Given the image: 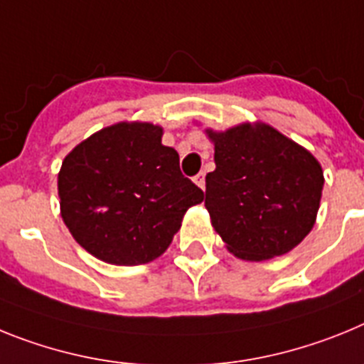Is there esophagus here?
<instances>
[{"instance_id":"esophagus-1","label":"esophagus","mask_w":364,"mask_h":364,"mask_svg":"<svg viewBox=\"0 0 364 364\" xmlns=\"http://www.w3.org/2000/svg\"><path fill=\"white\" fill-rule=\"evenodd\" d=\"M194 183L198 186H200L201 191H205V173L203 172L198 173V176H196V178H194Z\"/></svg>"}]
</instances>
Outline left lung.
<instances>
[{
	"instance_id": "1",
	"label": "left lung",
	"mask_w": 364,
	"mask_h": 364,
	"mask_svg": "<svg viewBox=\"0 0 364 364\" xmlns=\"http://www.w3.org/2000/svg\"><path fill=\"white\" fill-rule=\"evenodd\" d=\"M216 170L205 207L227 251L251 262L282 257L314 229L324 173L314 154L265 122L205 129Z\"/></svg>"
}]
</instances>
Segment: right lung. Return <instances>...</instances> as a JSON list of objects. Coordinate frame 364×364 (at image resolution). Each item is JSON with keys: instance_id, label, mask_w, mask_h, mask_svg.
I'll use <instances>...</instances> for the list:
<instances>
[{"instance_id": "obj_1", "label": "right lung", "mask_w": 364, "mask_h": 364, "mask_svg": "<svg viewBox=\"0 0 364 364\" xmlns=\"http://www.w3.org/2000/svg\"><path fill=\"white\" fill-rule=\"evenodd\" d=\"M163 128L124 121L95 132L69 151L58 172L60 214L73 238L99 260L141 265L156 260L203 201L179 170Z\"/></svg>"}]
</instances>
